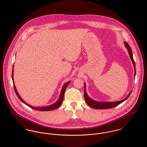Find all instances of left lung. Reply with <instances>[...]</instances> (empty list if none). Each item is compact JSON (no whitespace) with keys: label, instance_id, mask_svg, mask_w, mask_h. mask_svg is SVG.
Here are the masks:
<instances>
[{"label":"left lung","instance_id":"8db88e82","mask_svg":"<svg viewBox=\"0 0 147 147\" xmlns=\"http://www.w3.org/2000/svg\"><path fill=\"white\" fill-rule=\"evenodd\" d=\"M125 47H126V49L128 50L129 55L130 56L131 60L133 63L134 67V70H135V73H134V77H135V74H136V70H135V61L133 59V56H132V50L131 49L130 46L129 45L128 43H127L126 42H125ZM86 84L84 83V97L85 98L86 102H87V104L91 108H94V109H109V108H114L116 106L118 105L119 104H120L121 103H122V102H123L124 101H125L127 98L129 97V96L130 95L132 91H131L130 92L129 94V95H127V96L125 98H124L121 101H115V102H98V101H96L94 100H92V98L88 97L86 94Z\"/></svg>","mask_w":147,"mask_h":147}]
</instances>
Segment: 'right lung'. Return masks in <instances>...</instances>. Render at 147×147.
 Returning a JSON list of instances; mask_svg holds the SVG:
<instances>
[{"instance_id": "obj_1", "label": "right lung", "mask_w": 147, "mask_h": 147, "mask_svg": "<svg viewBox=\"0 0 147 147\" xmlns=\"http://www.w3.org/2000/svg\"><path fill=\"white\" fill-rule=\"evenodd\" d=\"M12 80H13V87H14V89H15V92L17 96V97L18 98L23 102L25 104H26V105H28V107H29L30 108H32L33 109H35V110H36V111H52V110H54L57 108H59L60 107V105L61 104L62 102H63V98H64V93H65V91L66 88V87H67L68 84H69V83L70 82V81L67 82L63 86V88L61 90V94H60V98L58 99V100L54 104H52V105H50L49 106H46V107H34L33 106H31L30 105H29L28 103H26L25 101H24V100L21 98V96H20V95L18 94L16 88V86L15 85V83L13 81V69H12Z\"/></svg>"}]
</instances>
